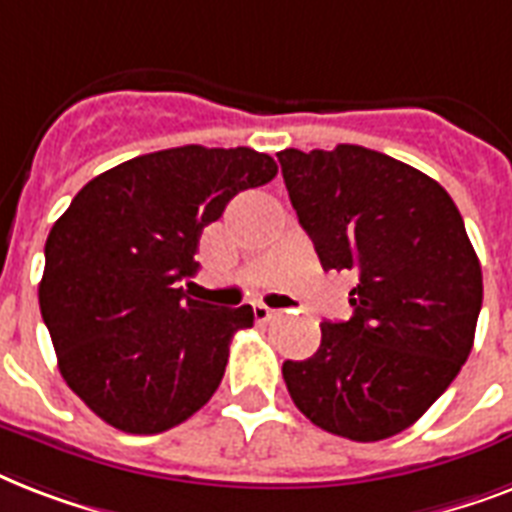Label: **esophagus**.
Returning a JSON list of instances; mask_svg holds the SVG:
<instances>
[{
  "label": "esophagus",
  "instance_id": "34e87169",
  "mask_svg": "<svg viewBox=\"0 0 512 512\" xmlns=\"http://www.w3.org/2000/svg\"><path fill=\"white\" fill-rule=\"evenodd\" d=\"M276 313H279V311H273V308H268V305H263V303L255 305V319L257 321H271Z\"/></svg>",
  "mask_w": 512,
  "mask_h": 512
}]
</instances>
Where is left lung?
Listing matches in <instances>:
<instances>
[{
    "instance_id": "obj_1",
    "label": "left lung",
    "mask_w": 512,
    "mask_h": 512,
    "mask_svg": "<svg viewBox=\"0 0 512 512\" xmlns=\"http://www.w3.org/2000/svg\"><path fill=\"white\" fill-rule=\"evenodd\" d=\"M289 201L324 271H356L353 316L281 372L327 433L382 441L428 412L468 361L484 300L476 249L452 196L364 146L281 151Z\"/></svg>"
}]
</instances>
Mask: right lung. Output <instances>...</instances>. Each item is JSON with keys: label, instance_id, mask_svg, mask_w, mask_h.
I'll list each match as a JSON object with an SVG mask.
<instances>
[{"label": "right lung", "instance_id": "right-lung-1", "mask_svg": "<svg viewBox=\"0 0 512 512\" xmlns=\"http://www.w3.org/2000/svg\"><path fill=\"white\" fill-rule=\"evenodd\" d=\"M279 167L252 148L180 146L92 177L44 244L39 308L63 380L100 420L151 436L199 412L249 305L185 295L201 231Z\"/></svg>", "mask_w": 512, "mask_h": 512}]
</instances>
